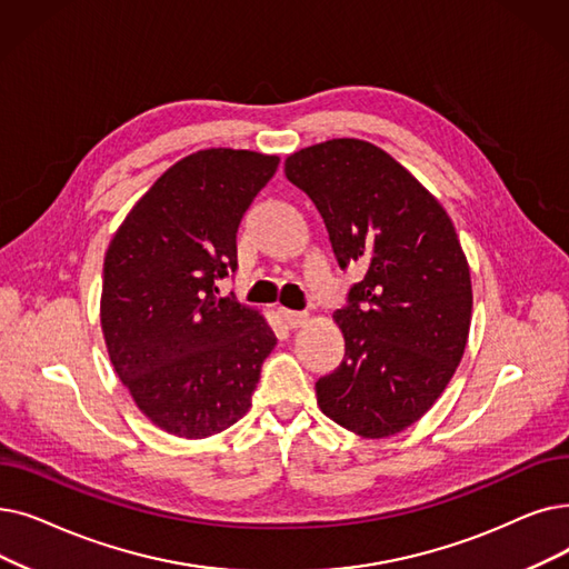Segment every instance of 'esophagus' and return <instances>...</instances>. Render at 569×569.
<instances>
[{"mask_svg":"<svg viewBox=\"0 0 569 569\" xmlns=\"http://www.w3.org/2000/svg\"><path fill=\"white\" fill-rule=\"evenodd\" d=\"M281 313H283V320L288 323V328H292V330H298V328H302V326L309 323V313L290 311V309H281Z\"/></svg>","mask_w":569,"mask_h":569,"instance_id":"esophagus-1","label":"esophagus"}]
</instances>
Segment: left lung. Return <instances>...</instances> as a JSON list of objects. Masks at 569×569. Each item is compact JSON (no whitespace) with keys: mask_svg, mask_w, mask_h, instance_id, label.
Wrapping results in <instances>:
<instances>
[{"mask_svg":"<svg viewBox=\"0 0 569 569\" xmlns=\"http://www.w3.org/2000/svg\"><path fill=\"white\" fill-rule=\"evenodd\" d=\"M286 177L323 216L339 267H367L335 311L346 353L316 381L318 407L360 437L398 435L465 353L472 279L456 228L411 171L362 139L307 146L286 158Z\"/></svg>","mask_w":569,"mask_h":569,"instance_id":"obj_1","label":"left lung"}]
</instances>
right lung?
<instances>
[{"mask_svg": "<svg viewBox=\"0 0 569 569\" xmlns=\"http://www.w3.org/2000/svg\"><path fill=\"white\" fill-rule=\"evenodd\" d=\"M277 156L207 148L171 164L116 230L100 320L116 375L160 430L204 439L251 409L277 335L258 309L220 298L237 228Z\"/></svg>", "mask_w": 569, "mask_h": 569, "instance_id": "obj_1", "label": "right lung"}]
</instances>
